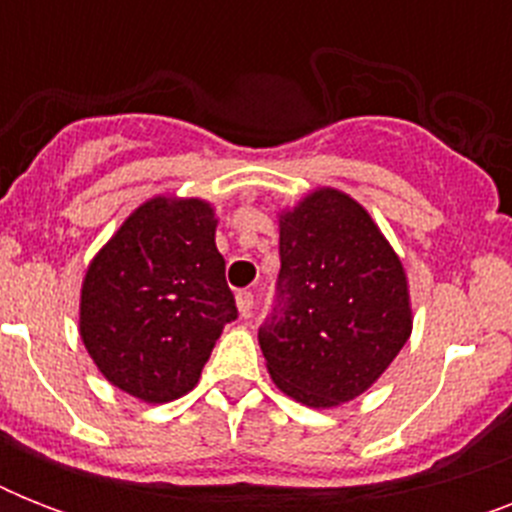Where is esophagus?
Instances as JSON below:
<instances>
[{
    "label": "esophagus",
    "mask_w": 512,
    "mask_h": 512,
    "mask_svg": "<svg viewBox=\"0 0 512 512\" xmlns=\"http://www.w3.org/2000/svg\"><path fill=\"white\" fill-rule=\"evenodd\" d=\"M236 308H239L241 316L247 319L249 313H252V308H255V295H252V292H247V289H244V292H239V295H236Z\"/></svg>",
    "instance_id": "obj_1"
}]
</instances>
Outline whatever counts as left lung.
I'll list each match as a JSON object with an SVG mask.
<instances>
[{"instance_id": "obj_1", "label": "left lung", "mask_w": 512, "mask_h": 512, "mask_svg": "<svg viewBox=\"0 0 512 512\" xmlns=\"http://www.w3.org/2000/svg\"><path fill=\"white\" fill-rule=\"evenodd\" d=\"M276 305L257 337L271 380L313 409L369 390L412 335L406 271L372 215L316 188L279 215Z\"/></svg>"}]
</instances>
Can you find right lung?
Listing matches in <instances>:
<instances>
[{"label": "right lung", "mask_w": 512, "mask_h": 512, "mask_svg": "<svg viewBox=\"0 0 512 512\" xmlns=\"http://www.w3.org/2000/svg\"><path fill=\"white\" fill-rule=\"evenodd\" d=\"M204 199L154 196L92 257L82 281L79 335L114 388L167 404L199 382L236 319Z\"/></svg>", "instance_id": "right-lung-1"}]
</instances>
